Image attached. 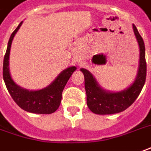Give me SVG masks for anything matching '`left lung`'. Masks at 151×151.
I'll list each match as a JSON object with an SVG mask.
<instances>
[{"instance_id": "1", "label": "left lung", "mask_w": 151, "mask_h": 151, "mask_svg": "<svg viewBox=\"0 0 151 151\" xmlns=\"http://www.w3.org/2000/svg\"><path fill=\"white\" fill-rule=\"evenodd\" d=\"M133 30L140 48V61L138 73L134 83L121 92L111 93L101 88L95 77L87 69L81 68L83 73L85 90L87 93V104L95 114L109 115L125 111L132 105L144 87L146 78L145 48L142 37L133 24Z\"/></svg>"}]
</instances>
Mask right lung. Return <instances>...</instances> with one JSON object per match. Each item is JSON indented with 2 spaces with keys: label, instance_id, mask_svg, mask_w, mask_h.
I'll list each match as a JSON object with an SVG mask.
<instances>
[{
  "label": "right lung",
  "instance_id": "right-lung-1",
  "mask_svg": "<svg viewBox=\"0 0 151 151\" xmlns=\"http://www.w3.org/2000/svg\"><path fill=\"white\" fill-rule=\"evenodd\" d=\"M22 23L23 21L19 23L17 28L11 34L8 42L3 61V79L11 97L20 108L36 114H51L58 108L62 99L63 90L77 68L72 66L63 70L53 83L40 90L29 91L17 85L12 79L10 73L9 58L13 38Z\"/></svg>",
  "mask_w": 151,
  "mask_h": 151
}]
</instances>
